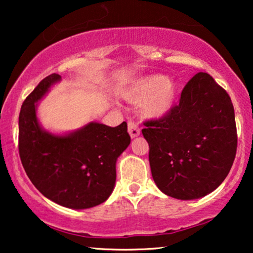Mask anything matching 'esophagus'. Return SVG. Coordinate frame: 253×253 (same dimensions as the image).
<instances>
[{"instance_id": "esophagus-1", "label": "esophagus", "mask_w": 253, "mask_h": 253, "mask_svg": "<svg viewBox=\"0 0 253 253\" xmlns=\"http://www.w3.org/2000/svg\"><path fill=\"white\" fill-rule=\"evenodd\" d=\"M127 131H129V134L131 138H136L140 134L139 126H138L134 122L127 123Z\"/></svg>"}]
</instances>
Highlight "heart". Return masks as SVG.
Here are the masks:
<instances>
[{
  "instance_id": "1",
  "label": "heart",
  "mask_w": 253,
  "mask_h": 253,
  "mask_svg": "<svg viewBox=\"0 0 253 253\" xmlns=\"http://www.w3.org/2000/svg\"><path fill=\"white\" fill-rule=\"evenodd\" d=\"M177 84L162 75L141 77L123 93L129 102H140L141 115L150 120H158L167 115L177 99Z\"/></svg>"
}]
</instances>
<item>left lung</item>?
<instances>
[{
    "mask_svg": "<svg viewBox=\"0 0 253 253\" xmlns=\"http://www.w3.org/2000/svg\"><path fill=\"white\" fill-rule=\"evenodd\" d=\"M144 126L152 176L165 195L198 199L227 177L237 148L234 106L209 74L193 76L178 105Z\"/></svg>",
    "mask_w": 253,
    "mask_h": 253,
    "instance_id": "left-lung-1",
    "label": "left lung"
}]
</instances>
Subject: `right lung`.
I'll list each match as a JSON object with an SVG mask.
<instances>
[{
    "label": "right lung",
    "instance_id": "1",
    "mask_svg": "<svg viewBox=\"0 0 253 253\" xmlns=\"http://www.w3.org/2000/svg\"><path fill=\"white\" fill-rule=\"evenodd\" d=\"M61 81L51 74L23 102L19 114V155L33 185L51 202L72 210L100 205L112 195L116 161L130 145L127 126L89 122L72 132L44 130L38 102Z\"/></svg>",
    "mask_w": 253,
    "mask_h": 253
}]
</instances>
